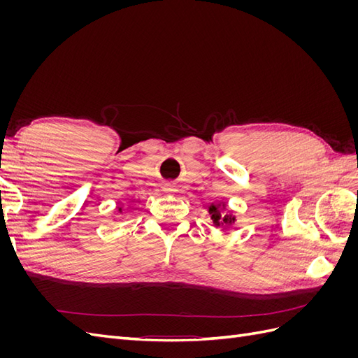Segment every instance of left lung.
Instances as JSON below:
<instances>
[{"label":"left lung","instance_id":"left-lung-1","mask_svg":"<svg viewBox=\"0 0 358 358\" xmlns=\"http://www.w3.org/2000/svg\"><path fill=\"white\" fill-rule=\"evenodd\" d=\"M209 215H210V220L213 221V224L216 227H230L236 222V216L230 212H225L227 210V204L225 201L221 203H212L209 206Z\"/></svg>","mask_w":358,"mask_h":358}]
</instances>
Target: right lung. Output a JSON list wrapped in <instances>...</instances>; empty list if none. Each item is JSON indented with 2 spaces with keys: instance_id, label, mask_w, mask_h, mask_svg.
<instances>
[{
  "instance_id": "add662e5",
  "label": "right lung",
  "mask_w": 358,
  "mask_h": 358,
  "mask_svg": "<svg viewBox=\"0 0 358 358\" xmlns=\"http://www.w3.org/2000/svg\"><path fill=\"white\" fill-rule=\"evenodd\" d=\"M119 212H122V208H119Z\"/></svg>"
}]
</instances>
